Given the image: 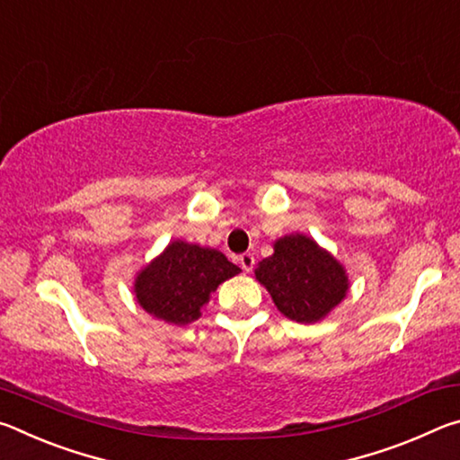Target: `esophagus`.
Segmentation results:
<instances>
[{
	"mask_svg": "<svg viewBox=\"0 0 460 460\" xmlns=\"http://www.w3.org/2000/svg\"><path fill=\"white\" fill-rule=\"evenodd\" d=\"M239 266L243 268L245 271H252L253 266H255L253 253H241V255H239Z\"/></svg>",
	"mask_w": 460,
	"mask_h": 460,
	"instance_id": "obj_1",
	"label": "esophagus"
}]
</instances>
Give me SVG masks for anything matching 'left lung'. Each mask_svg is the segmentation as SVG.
<instances>
[{"mask_svg": "<svg viewBox=\"0 0 460 460\" xmlns=\"http://www.w3.org/2000/svg\"><path fill=\"white\" fill-rule=\"evenodd\" d=\"M255 278L279 313L302 324L323 321L349 290L345 268L302 233L279 237L274 253L260 261Z\"/></svg>", "mask_w": 460, "mask_h": 460, "instance_id": "obj_1", "label": "left lung"}]
</instances>
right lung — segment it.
Here are the masks:
<instances>
[{
  "instance_id": "1",
  "label": "right lung",
  "mask_w": 460,
  "mask_h": 460,
  "mask_svg": "<svg viewBox=\"0 0 460 460\" xmlns=\"http://www.w3.org/2000/svg\"><path fill=\"white\" fill-rule=\"evenodd\" d=\"M239 271L217 249L176 239L136 276V300L152 316L182 326L197 321L217 286Z\"/></svg>"
}]
</instances>
